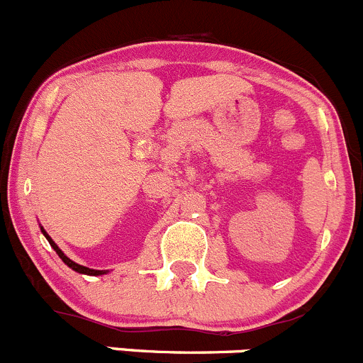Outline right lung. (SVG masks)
<instances>
[{
  "mask_svg": "<svg viewBox=\"0 0 363 363\" xmlns=\"http://www.w3.org/2000/svg\"><path fill=\"white\" fill-rule=\"evenodd\" d=\"M42 232H43V235H45V237H47V240H49V244H50V246H52V247H54V251H56V252H57V255H60V258H61V259H63V262H65V263H67V265L69 267V269H73V270H75V272H80V274H87V276H101V274H105V272H104V270H93V269H87V267H82V265H79V263L72 262V259H69V258H68V256H65V252H63V251H61V250H60V247H57V246H56V242H54V240H52V239H50V237H49V235H47V232H45V230H43V228H42Z\"/></svg>",
  "mask_w": 363,
  "mask_h": 363,
  "instance_id": "right-lung-1",
  "label": "right lung"
}]
</instances>
